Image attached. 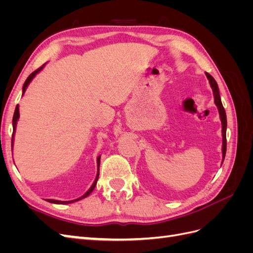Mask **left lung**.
I'll use <instances>...</instances> for the list:
<instances>
[{
  "label": "left lung",
  "mask_w": 253,
  "mask_h": 253,
  "mask_svg": "<svg viewBox=\"0 0 253 253\" xmlns=\"http://www.w3.org/2000/svg\"><path fill=\"white\" fill-rule=\"evenodd\" d=\"M207 78L209 79L210 85L212 87L213 90V95H214V102H215L216 106L218 108V112H219V116H220V120H221V132H223V162L226 156V151H227V139H226V129H227V117H226V112L223 106V103H221L220 100V96H219V90H218V86L216 81L214 80V78L212 76L208 73H206ZM223 164V163H221Z\"/></svg>",
  "instance_id": "1"
}]
</instances>
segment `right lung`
<instances>
[{
	"label": "right lung",
	"instance_id": "right-lung-1",
	"mask_svg": "<svg viewBox=\"0 0 253 253\" xmlns=\"http://www.w3.org/2000/svg\"><path fill=\"white\" fill-rule=\"evenodd\" d=\"M43 66L44 65H42L41 67H39L38 68V70H36L35 72H33L32 74H30L29 76H28V78L26 79V81H25V83H24V85H23V94H24V91H25V89H26V87H27V85L29 84V82L33 80V78L35 77V76L39 73L42 68H43ZM19 116H20V113H19V105H17L16 106V111H14V114H13V118H12V126H13V132H12V139H11V147H12V143H13V135H14V131H16V126H17V121H18V119H19ZM97 165H98V173H97V176H96V179H95V181H94V183L93 185H91V187L89 188V190L87 191V192L84 194L83 196H81V197H79V198H77V200H74V201H70V202H61V201H56V200H47V202H49V203H52V204H71V203H74V202H77V201H80V200H82V198H84V197H86V196H88L91 192H93V190L95 189V187H96V183H97V180H98V177H99V167H100V156H99L98 158H97Z\"/></svg>",
	"mask_w": 253,
	"mask_h": 253
}]
</instances>
